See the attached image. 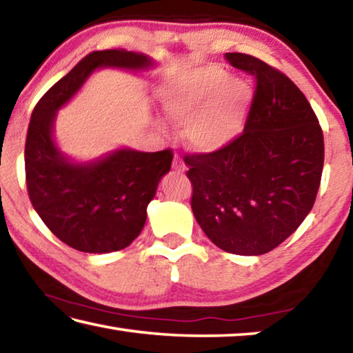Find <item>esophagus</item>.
<instances>
[{"label": "esophagus", "mask_w": 353, "mask_h": 353, "mask_svg": "<svg viewBox=\"0 0 353 353\" xmlns=\"http://www.w3.org/2000/svg\"><path fill=\"white\" fill-rule=\"evenodd\" d=\"M172 168H174L177 172H183L185 170H187V166H185L183 160L179 157V155H176L174 160H172Z\"/></svg>", "instance_id": "esophagus-1"}]
</instances>
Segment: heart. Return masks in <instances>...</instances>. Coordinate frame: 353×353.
<instances>
[{
	"label": "heart",
	"mask_w": 353,
	"mask_h": 353,
	"mask_svg": "<svg viewBox=\"0 0 353 353\" xmlns=\"http://www.w3.org/2000/svg\"><path fill=\"white\" fill-rule=\"evenodd\" d=\"M252 98L243 79L207 67L183 76L165 94L163 109L177 124H188V145L201 152L224 148L240 132Z\"/></svg>",
	"instance_id": "1"
}]
</instances>
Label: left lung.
Returning <instances> with one entry per match:
<instances>
[{
  "mask_svg": "<svg viewBox=\"0 0 353 353\" xmlns=\"http://www.w3.org/2000/svg\"><path fill=\"white\" fill-rule=\"evenodd\" d=\"M255 79L243 134L213 152L185 154L193 185L191 210L225 252L261 255L276 249L313 208L324 168L318 117L282 71L243 52H227Z\"/></svg>",
  "mask_w": 353,
  "mask_h": 353,
  "instance_id": "obj_1",
  "label": "left lung"
}]
</instances>
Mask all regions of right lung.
<instances>
[{"label": "right lung", "mask_w": 353, "mask_h": 353, "mask_svg": "<svg viewBox=\"0 0 353 353\" xmlns=\"http://www.w3.org/2000/svg\"><path fill=\"white\" fill-rule=\"evenodd\" d=\"M151 59L134 51H93L35 104L25 146L29 199L62 243L81 252L128 248L146 223V207L171 168L172 151L119 149L98 162L70 163L52 141L56 112L73 98L97 68L141 70Z\"/></svg>", "instance_id": "add662e5"}]
</instances>
